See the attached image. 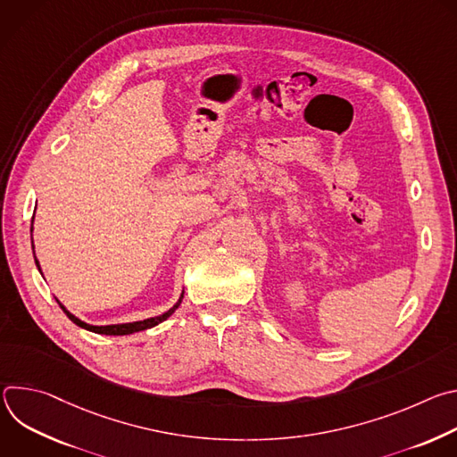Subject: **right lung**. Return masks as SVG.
Masks as SVG:
<instances>
[{
    "label": "right lung",
    "mask_w": 457,
    "mask_h": 457,
    "mask_svg": "<svg viewBox=\"0 0 457 457\" xmlns=\"http://www.w3.org/2000/svg\"><path fill=\"white\" fill-rule=\"evenodd\" d=\"M32 251H34V240H32ZM34 256H36V254H34ZM36 266H37V270H39L37 258H36ZM39 271H41V270H39ZM182 296H184V291H182L180 298L177 300V303H175L171 309H168L166 312L159 314V316L146 318V320H139V321H129V323H113V325H90V323H87V321L79 320L78 316H74L71 311H67V307H64L59 300H57V303H59V307L64 311V314H67V316H69L76 325H79V328H83V329H87V331H92V333H97V335L122 337V335H132V333H139V331H145V329H152V328H155V325H159L161 321H164L166 318H170V316L175 312V309H177V307L180 305V302H182Z\"/></svg>",
    "instance_id": "obj_1"
}]
</instances>
